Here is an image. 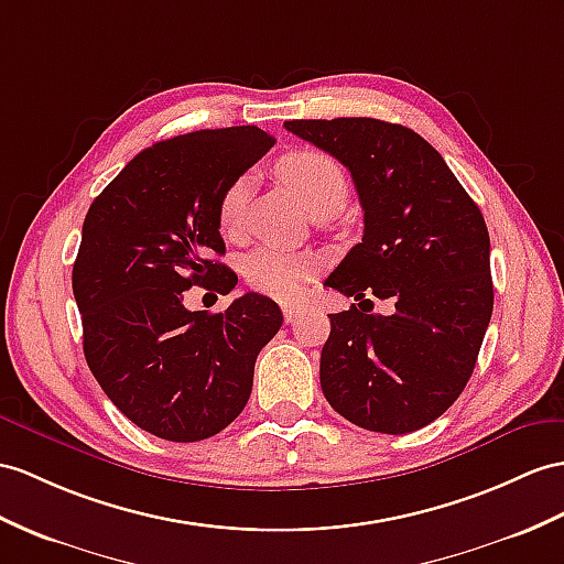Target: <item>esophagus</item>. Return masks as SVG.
<instances>
[{
  "label": "esophagus",
  "instance_id": "obj_1",
  "mask_svg": "<svg viewBox=\"0 0 564 564\" xmlns=\"http://www.w3.org/2000/svg\"><path fill=\"white\" fill-rule=\"evenodd\" d=\"M282 313H284V323H296L299 315H301V308L299 306H282Z\"/></svg>",
  "mask_w": 564,
  "mask_h": 564
}]
</instances>
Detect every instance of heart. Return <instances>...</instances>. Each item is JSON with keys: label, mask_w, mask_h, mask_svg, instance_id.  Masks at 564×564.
<instances>
[{"label": "heart", "mask_w": 564, "mask_h": 564, "mask_svg": "<svg viewBox=\"0 0 564 564\" xmlns=\"http://www.w3.org/2000/svg\"><path fill=\"white\" fill-rule=\"evenodd\" d=\"M274 174L292 194L304 203L311 215H335L349 198V178L337 160L323 150L299 148L284 153L274 162ZM249 200V178L239 176L231 182L217 203V225L223 235H237ZM315 274V260L311 256L290 253L280 249H260L243 260V280L256 292L278 299L299 294Z\"/></svg>", "instance_id": "heart-1"}]
</instances>
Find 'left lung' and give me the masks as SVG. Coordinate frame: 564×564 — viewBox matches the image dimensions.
I'll return each mask as SVG.
<instances>
[{
    "mask_svg": "<svg viewBox=\"0 0 564 564\" xmlns=\"http://www.w3.org/2000/svg\"><path fill=\"white\" fill-rule=\"evenodd\" d=\"M284 129L351 172L361 243L325 286L361 301L329 313L321 388L366 431H419L469 382L492 313L486 219L443 155L402 123L370 117L294 119ZM370 295L392 316L368 314Z\"/></svg>",
    "mask_w": 564,
    "mask_h": 564,
    "instance_id": "1",
    "label": "left lung"
}]
</instances>
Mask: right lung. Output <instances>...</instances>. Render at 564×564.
<instances>
[{
  "instance_id": "right-lung-1",
  "label": "right lung",
  "mask_w": 564,
  "mask_h": 564,
  "mask_svg": "<svg viewBox=\"0 0 564 564\" xmlns=\"http://www.w3.org/2000/svg\"><path fill=\"white\" fill-rule=\"evenodd\" d=\"M274 145L258 127L203 129L145 148L93 200L74 263L84 354L123 416L162 441H205L235 421L282 311L249 292L188 311L191 286L229 294L223 191Z\"/></svg>"
}]
</instances>
